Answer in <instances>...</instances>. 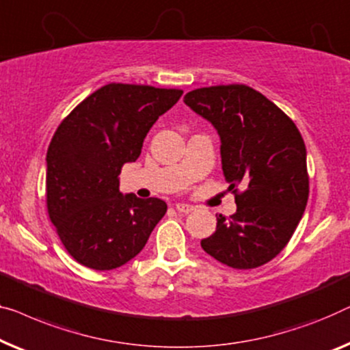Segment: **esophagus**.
Segmentation results:
<instances>
[{"instance_id":"1","label":"esophagus","mask_w":350,"mask_h":350,"mask_svg":"<svg viewBox=\"0 0 350 350\" xmlns=\"http://www.w3.org/2000/svg\"><path fill=\"white\" fill-rule=\"evenodd\" d=\"M175 210L178 211V213H185V215H186V213H191L192 210H194V206L187 205V204H176L175 205Z\"/></svg>"}]
</instances>
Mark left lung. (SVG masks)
Instances as JSON below:
<instances>
[{
	"mask_svg": "<svg viewBox=\"0 0 350 350\" xmlns=\"http://www.w3.org/2000/svg\"><path fill=\"white\" fill-rule=\"evenodd\" d=\"M185 104L215 126L221 163L237 213L217 215L216 232L200 241L227 267L250 270L284 250L310 196L306 146L282 110L246 85L197 88ZM241 184L243 193L234 189Z\"/></svg>",
	"mask_w": 350,
	"mask_h": 350,
	"instance_id": "1",
	"label": "left lung"
}]
</instances>
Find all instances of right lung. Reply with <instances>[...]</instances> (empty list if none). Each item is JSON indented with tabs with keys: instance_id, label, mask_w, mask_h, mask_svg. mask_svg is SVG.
<instances>
[{
	"instance_id": "1",
	"label": "right lung",
	"mask_w": 350,
	"mask_h": 350,
	"mask_svg": "<svg viewBox=\"0 0 350 350\" xmlns=\"http://www.w3.org/2000/svg\"><path fill=\"white\" fill-rule=\"evenodd\" d=\"M181 90L109 83L96 90L55 131L47 150V210L75 260L113 270L134 259L167 211L164 200L121 194L120 174L140 156L156 120Z\"/></svg>"
}]
</instances>
